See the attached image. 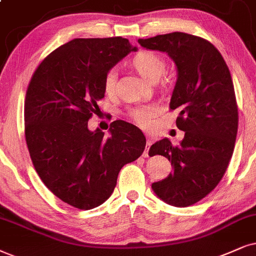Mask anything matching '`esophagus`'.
I'll return each instance as SVG.
<instances>
[{"label": "esophagus", "mask_w": 256, "mask_h": 256, "mask_svg": "<svg viewBox=\"0 0 256 256\" xmlns=\"http://www.w3.org/2000/svg\"><path fill=\"white\" fill-rule=\"evenodd\" d=\"M146 146H145V151L143 154L144 157H148V148H150V146L152 145V138L150 137V136H146Z\"/></svg>", "instance_id": "34e87169"}]
</instances>
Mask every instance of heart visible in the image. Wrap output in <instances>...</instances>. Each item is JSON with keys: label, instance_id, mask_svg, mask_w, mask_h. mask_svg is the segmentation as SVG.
Instances as JSON below:
<instances>
[{"label": "heart", "instance_id": "1", "mask_svg": "<svg viewBox=\"0 0 256 256\" xmlns=\"http://www.w3.org/2000/svg\"><path fill=\"white\" fill-rule=\"evenodd\" d=\"M131 64L142 76L151 82H156L166 72V64L164 60L151 50H142L132 58ZM117 82V72L114 70H108L105 74L102 87L106 94H113ZM160 112V106L156 102L151 104H140L128 110V114L132 120L137 122L142 128H150L154 118Z\"/></svg>", "mask_w": 256, "mask_h": 256}]
</instances>
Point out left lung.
I'll list each match as a JSON object with an SVG mask.
<instances>
[{
    "mask_svg": "<svg viewBox=\"0 0 256 256\" xmlns=\"http://www.w3.org/2000/svg\"><path fill=\"white\" fill-rule=\"evenodd\" d=\"M138 42L166 52L176 64L170 108L180 111L176 125L186 132L180 145L164 138L148 150L174 168L166 178L152 183V190L171 206H192L215 189L234 151L238 112L230 72L218 48L195 35L174 32Z\"/></svg>",
    "mask_w": 256,
    "mask_h": 256,
    "instance_id": "left-lung-1",
    "label": "left lung"
}]
</instances>
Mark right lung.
<instances>
[{"label":"right lung","instance_id":"obj_1","mask_svg":"<svg viewBox=\"0 0 256 256\" xmlns=\"http://www.w3.org/2000/svg\"><path fill=\"white\" fill-rule=\"evenodd\" d=\"M128 38H74L47 56L32 76L24 100V136L33 166L67 204L96 208L114 190L119 171L143 154L137 126L111 122L110 137L87 122L100 111L105 74L128 56Z\"/></svg>","mask_w":256,"mask_h":256}]
</instances>
